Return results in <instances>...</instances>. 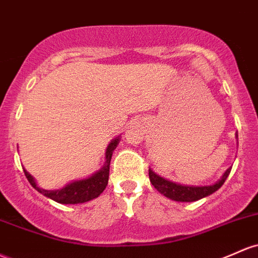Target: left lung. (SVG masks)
<instances>
[{
  "label": "left lung",
  "mask_w": 258,
  "mask_h": 258,
  "mask_svg": "<svg viewBox=\"0 0 258 258\" xmlns=\"http://www.w3.org/2000/svg\"><path fill=\"white\" fill-rule=\"evenodd\" d=\"M230 170L231 168H228L217 182L205 186L185 185V183L175 182V181L160 176L157 172L153 171L152 169H149V180H151L152 185L157 188V191H159L161 195L170 198L172 201H176V202H195V201L201 200V198L209 196V195H212L217 189L222 187L223 183L225 182L226 177L230 174Z\"/></svg>",
  "instance_id": "8db88e82"
}]
</instances>
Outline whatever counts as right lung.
Here are the masks:
<instances>
[{
    "label": "right lung",
    "mask_w": 258,
    "mask_h": 258,
    "mask_svg": "<svg viewBox=\"0 0 258 258\" xmlns=\"http://www.w3.org/2000/svg\"><path fill=\"white\" fill-rule=\"evenodd\" d=\"M121 135L111 140V142L107 146L105 152V163L104 165L92 174L90 176L84 177L81 180H73L64 185L63 187L57 189H44L39 187L38 183L32 175L24 169V174L27 176L30 185L41 195L51 198L52 201L62 205H77V203H84L88 201H92L98 196H100L101 192L104 191L109 181V170H110V160H111L112 152L120 143Z\"/></svg>",
    "instance_id": "obj_1"
}]
</instances>
